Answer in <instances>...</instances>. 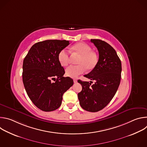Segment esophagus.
I'll return each instance as SVG.
<instances>
[{
  "label": "esophagus",
  "instance_id": "1",
  "mask_svg": "<svg viewBox=\"0 0 147 147\" xmlns=\"http://www.w3.org/2000/svg\"><path fill=\"white\" fill-rule=\"evenodd\" d=\"M73 81H74V83H76V82H77V79H74V80H73Z\"/></svg>",
  "mask_w": 147,
  "mask_h": 147
}]
</instances>
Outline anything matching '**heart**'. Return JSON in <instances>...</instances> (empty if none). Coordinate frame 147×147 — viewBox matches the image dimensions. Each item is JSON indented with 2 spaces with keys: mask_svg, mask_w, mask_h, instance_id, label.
<instances>
[{
  "mask_svg": "<svg viewBox=\"0 0 147 147\" xmlns=\"http://www.w3.org/2000/svg\"><path fill=\"white\" fill-rule=\"evenodd\" d=\"M70 51L79 56L77 60L78 65L70 66L66 70V74L69 77H77L84 72L86 69L91 71L98 64V56L97 53L92 51L91 47L86 43L78 42L74 44L70 48ZM58 60L61 66H67L69 62V53L65 50L61 51L58 55Z\"/></svg>",
  "mask_w": 147,
  "mask_h": 147,
  "instance_id": "b5f03b06",
  "label": "heart"
}]
</instances>
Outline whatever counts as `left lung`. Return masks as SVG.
I'll return each mask as SVG.
<instances>
[{
  "mask_svg": "<svg viewBox=\"0 0 147 147\" xmlns=\"http://www.w3.org/2000/svg\"><path fill=\"white\" fill-rule=\"evenodd\" d=\"M99 52V60L96 67L84 76L95 81L78 82L82 91L78 94L80 106L84 110L98 112L111 102L120 85L121 72V61L116 51L107 42L100 39H91Z\"/></svg>",
  "mask_w": 147,
  "mask_h": 147,
  "instance_id": "8db88e82",
  "label": "left lung"
}]
</instances>
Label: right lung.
Masks as SVG:
<instances>
[{
  "mask_svg": "<svg viewBox=\"0 0 147 147\" xmlns=\"http://www.w3.org/2000/svg\"><path fill=\"white\" fill-rule=\"evenodd\" d=\"M70 44L66 40H46L35 44L25 57L23 81L28 96L42 111L58 109L63 95L73 85L58 60L59 53ZM55 79L53 83L51 80Z\"/></svg>",
  "mask_w": 147,
  "mask_h": 147,
  "instance_id": "obj_1",
  "label": "right lung"
}]
</instances>
